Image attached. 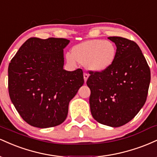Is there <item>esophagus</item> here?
<instances>
[{"mask_svg":"<svg viewBox=\"0 0 157 157\" xmlns=\"http://www.w3.org/2000/svg\"><path fill=\"white\" fill-rule=\"evenodd\" d=\"M83 77H84V81H85V82H86V81H87L88 78H89V75H88L87 73H84V74H83Z\"/></svg>","mask_w":157,"mask_h":157,"instance_id":"obj_1","label":"esophagus"}]
</instances>
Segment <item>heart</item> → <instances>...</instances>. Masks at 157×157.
<instances>
[{"label":"heart","mask_w":157,"mask_h":157,"mask_svg":"<svg viewBox=\"0 0 157 157\" xmlns=\"http://www.w3.org/2000/svg\"><path fill=\"white\" fill-rule=\"evenodd\" d=\"M116 56L117 48L112 42L94 39L74 46L72 52L66 54V60L71 66H76L78 61L89 71L102 72L112 66Z\"/></svg>","instance_id":"1"}]
</instances>
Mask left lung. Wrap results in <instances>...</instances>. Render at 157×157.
<instances>
[{"label": "left lung", "instance_id": "left-lung-1", "mask_svg": "<svg viewBox=\"0 0 157 157\" xmlns=\"http://www.w3.org/2000/svg\"><path fill=\"white\" fill-rule=\"evenodd\" d=\"M117 46L112 66L102 72L90 71V109L102 125L120 127L131 121L143 107L151 71L139 46L121 37H109Z\"/></svg>", "mask_w": 157, "mask_h": 157}]
</instances>
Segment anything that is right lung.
Returning <instances> with one entry per match:
<instances>
[{"instance_id":"1","label":"right lung","mask_w":157,"mask_h":157,"mask_svg":"<svg viewBox=\"0 0 157 157\" xmlns=\"http://www.w3.org/2000/svg\"><path fill=\"white\" fill-rule=\"evenodd\" d=\"M70 40L31 37L8 68L11 101L24 121L46 128L63 123L68 104L84 83L83 72L63 69V49Z\"/></svg>"}]
</instances>
